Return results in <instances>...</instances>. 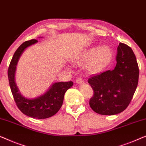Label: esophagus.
<instances>
[{
	"label": "esophagus",
	"instance_id": "obj_1",
	"mask_svg": "<svg viewBox=\"0 0 146 146\" xmlns=\"http://www.w3.org/2000/svg\"><path fill=\"white\" fill-rule=\"evenodd\" d=\"M76 83H77L78 84H82L84 83V80H83V79H82V78H76Z\"/></svg>",
	"mask_w": 146,
	"mask_h": 146
}]
</instances>
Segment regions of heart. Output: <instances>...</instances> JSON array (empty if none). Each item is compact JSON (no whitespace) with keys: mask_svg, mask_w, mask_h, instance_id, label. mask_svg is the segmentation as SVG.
I'll return each mask as SVG.
<instances>
[{"mask_svg":"<svg viewBox=\"0 0 146 146\" xmlns=\"http://www.w3.org/2000/svg\"><path fill=\"white\" fill-rule=\"evenodd\" d=\"M112 57V50L109 46H92L86 48L75 58L74 62L78 65L86 64V70L90 73L100 71Z\"/></svg>","mask_w":146,"mask_h":146,"instance_id":"1","label":"heart"}]
</instances>
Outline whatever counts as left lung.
Masks as SVG:
<instances>
[{
  "label": "left lung",
  "mask_w": 146,
  "mask_h": 146,
  "mask_svg": "<svg viewBox=\"0 0 146 146\" xmlns=\"http://www.w3.org/2000/svg\"><path fill=\"white\" fill-rule=\"evenodd\" d=\"M116 60L117 64L113 70L88 79L94 92L90 105L100 115H114L124 111L138 86L139 68L132 48L120 43Z\"/></svg>",
  "instance_id": "8db88e82"
}]
</instances>
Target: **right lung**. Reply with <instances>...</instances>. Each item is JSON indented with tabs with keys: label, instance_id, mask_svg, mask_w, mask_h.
I'll return each mask as SVG.
<instances>
[{
	"label": "right lung",
	"instance_id": "1",
	"mask_svg": "<svg viewBox=\"0 0 146 146\" xmlns=\"http://www.w3.org/2000/svg\"><path fill=\"white\" fill-rule=\"evenodd\" d=\"M37 42L36 39L27 41L18 48L10 62L8 76L14 101L21 112L33 119H45L54 115L59 111L62 105L65 93L73 86V82H54L43 94L35 98H27L21 94L15 81L16 66L24 50Z\"/></svg>",
	"mask_w": 146,
	"mask_h": 146
}]
</instances>
